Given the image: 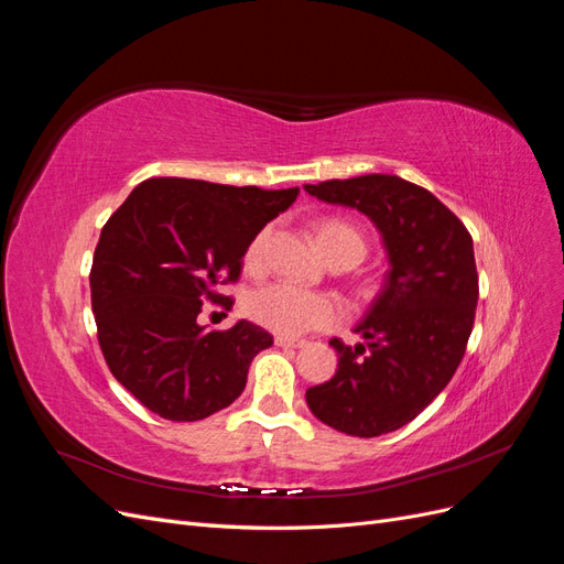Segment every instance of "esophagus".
<instances>
[{
  "mask_svg": "<svg viewBox=\"0 0 564 564\" xmlns=\"http://www.w3.org/2000/svg\"><path fill=\"white\" fill-rule=\"evenodd\" d=\"M275 346L280 348H301L305 346L303 338H292V336H275Z\"/></svg>",
  "mask_w": 564,
  "mask_h": 564,
  "instance_id": "1",
  "label": "esophagus"
}]
</instances>
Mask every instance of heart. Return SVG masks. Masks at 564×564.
Here are the masks:
<instances>
[{
  "instance_id": "1",
  "label": "heart",
  "mask_w": 564,
  "mask_h": 564,
  "mask_svg": "<svg viewBox=\"0 0 564 564\" xmlns=\"http://www.w3.org/2000/svg\"><path fill=\"white\" fill-rule=\"evenodd\" d=\"M268 237H270V228L256 232L245 253L247 265L251 268L261 265L265 247H268ZM317 242L327 259H334V256H344V253L360 256L362 259L367 251L365 237L360 235V230L340 218L324 220V224L317 228ZM247 313L256 322L263 324V327L286 336H296L317 327H327V324H332L340 315L334 299L308 292V289H301L289 282L263 284L259 289H253L247 299Z\"/></svg>"
}]
</instances>
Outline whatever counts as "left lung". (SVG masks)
Masks as SVG:
<instances>
[{
    "label": "left lung",
    "instance_id": "left-lung-1",
    "mask_svg": "<svg viewBox=\"0 0 564 564\" xmlns=\"http://www.w3.org/2000/svg\"><path fill=\"white\" fill-rule=\"evenodd\" d=\"M305 193L365 214L383 237L390 270L355 348L332 338L334 377L305 390L322 421L355 437L402 429L429 406L466 352L477 305L473 237L425 187L367 174L303 185Z\"/></svg>",
    "mask_w": 564,
    "mask_h": 564
}]
</instances>
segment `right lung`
<instances>
[{
  "label": "right lung",
  "instance_id": "obj_1",
  "mask_svg": "<svg viewBox=\"0 0 564 564\" xmlns=\"http://www.w3.org/2000/svg\"><path fill=\"white\" fill-rule=\"evenodd\" d=\"M296 195L299 187L150 178L108 218L89 278L98 344L112 377L150 412L199 421L242 395L272 336L247 319L207 332L197 315L202 301L224 299L218 284L240 278L256 232Z\"/></svg>",
  "mask_w": 564,
  "mask_h": 564
}]
</instances>
